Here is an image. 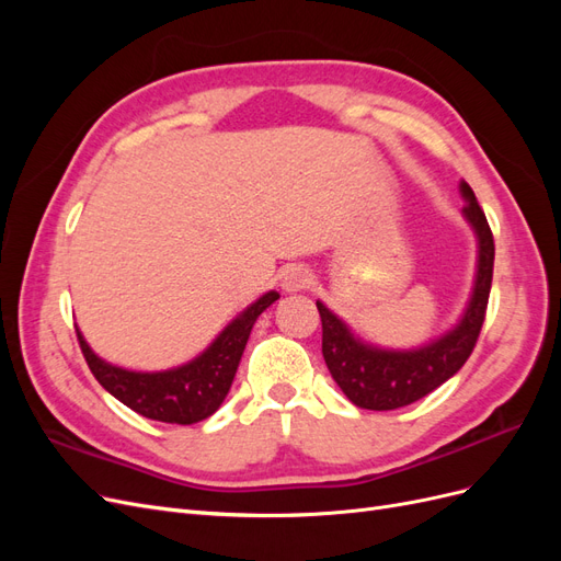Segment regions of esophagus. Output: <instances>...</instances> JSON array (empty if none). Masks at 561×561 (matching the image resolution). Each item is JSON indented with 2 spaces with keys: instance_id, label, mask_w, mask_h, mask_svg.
<instances>
[{
  "instance_id": "obj_1",
  "label": "esophagus",
  "mask_w": 561,
  "mask_h": 561,
  "mask_svg": "<svg viewBox=\"0 0 561 561\" xmlns=\"http://www.w3.org/2000/svg\"><path fill=\"white\" fill-rule=\"evenodd\" d=\"M311 285V274L304 266H287L285 274H283V280H280V287L285 293H301L307 290V287Z\"/></svg>"
}]
</instances>
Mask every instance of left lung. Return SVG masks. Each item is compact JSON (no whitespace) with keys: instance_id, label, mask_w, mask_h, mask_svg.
Segmentation results:
<instances>
[{"instance_id":"obj_1","label":"left lung","mask_w":561,"mask_h":561,"mask_svg":"<svg viewBox=\"0 0 561 561\" xmlns=\"http://www.w3.org/2000/svg\"><path fill=\"white\" fill-rule=\"evenodd\" d=\"M463 217L478 239L472 293L456 325L419 348H381L355 336L325 304L316 301L322 320V358L344 396L363 410H398L426 398L466 365L478 342L494 276V236L474 192L461 182Z\"/></svg>"}]
</instances>
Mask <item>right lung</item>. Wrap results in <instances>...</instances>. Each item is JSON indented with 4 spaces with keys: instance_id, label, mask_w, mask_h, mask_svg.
Listing matches in <instances>:
<instances>
[{
    "instance_id": "right-lung-1",
    "label": "right lung",
    "mask_w": 561,
    "mask_h": 561,
    "mask_svg": "<svg viewBox=\"0 0 561 561\" xmlns=\"http://www.w3.org/2000/svg\"><path fill=\"white\" fill-rule=\"evenodd\" d=\"M278 297L280 295L276 290L262 295L236 316L194 360L163 371H133L116 367L95 355L79 330L77 339L93 377L118 402L147 419L190 426V423L213 416L219 404L225 402L254 320Z\"/></svg>"
}]
</instances>
